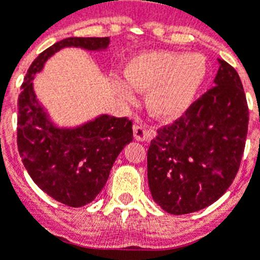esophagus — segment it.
I'll return each instance as SVG.
<instances>
[{
    "label": "esophagus",
    "mask_w": 260,
    "mask_h": 260,
    "mask_svg": "<svg viewBox=\"0 0 260 260\" xmlns=\"http://www.w3.org/2000/svg\"><path fill=\"white\" fill-rule=\"evenodd\" d=\"M153 137V132L150 130V128H147L146 126L143 125H135L134 126V138L137 141H148L151 138Z\"/></svg>",
    "instance_id": "1"
}]
</instances>
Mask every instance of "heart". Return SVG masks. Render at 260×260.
Segmentation results:
<instances>
[{"label": "heart", "instance_id": "obj_1", "mask_svg": "<svg viewBox=\"0 0 260 260\" xmlns=\"http://www.w3.org/2000/svg\"><path fill=\"white\" fill-rule=\"evenodd\" d=\"M207 75L206 58L201 54L178 52H147L130 59L125 78L133 88L147 92L151 113L173 118L183 113L194 100ZM118 91L133 99L132 89L119 83Z\"/></svg>", "mask_w": 260, "mask_h": 260}]
</instances>
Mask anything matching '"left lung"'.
<instances>
[{
  "instance_id": "obj_1",
  "label": "left lung",
  "mask_w": 260,
  "mask_h": 260,
  "mask_svg": "<svg viewBox=\"0 0 260 260\" xmlns=\"http://www.w3.org/2000/svg\"><path fill=\"white\" fill-rule=\"evenodd\" d=\"M215 86L185 113L157 128L147 151L151 194L168 213L208 207L237 176L249 126V107L240 75L219 59Z\"/></svg>"
}]
</instances>
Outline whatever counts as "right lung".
Returning a JSON list of instances; mask_svg holds the SVG:
<instances>
[{
	"label": "right lung",
	"instance_id": "obj_1",
	"mask_svg": "<svg viewBox=\"0 0 260 260\" xmlns=\"http://www.w3.org/2000/svg\"><path fill=\"white\" fill-rule=\"evenodd\" d=\"M108 38H68L40 53L31 63L18 98L17 144L23 165L45 194L70 207L96 198L123 147L133 141L128 117L102 116L73 130H59L36 100L32 79L45 61L63 47L98 50Z\"/></svg>",
	"mask_w": 260,
	"mask_h": 260
}]
</instances>
